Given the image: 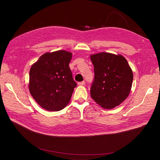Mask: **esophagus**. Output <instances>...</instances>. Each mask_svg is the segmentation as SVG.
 Here are the masks:
<instances>
[{
  "label": "esophagus",
  "instance_id": "1",
  "mask_svg": "<svg viewBox=\"0 0 160 160\" xmlns=\"http://www.w3.org/2000/svg\"><path fill=\"white\" fill-rule=\"evenodd\" d=\"M85 84H86L85 81H82V82H78V86H84Z\"/></svg>",
  "mask_w": 160,
  "mask_h": 160
}]
</instances>
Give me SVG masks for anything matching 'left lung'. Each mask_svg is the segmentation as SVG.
Here are the masks:
<instances>
[{
  "label": "left lung",
  "mask_w": 160,
  "mask_h": 160,
  "mask_svg": "<svg viewBox=\"0 0 160 160\" xmlns=\"http://www.w3.org/2000/svg\"><path fill=\"white\" fill-rule=\"evenodd\" d=\"M95 77L91 97L100 106L112 109L119 106L130 93L133 72L121 55L101 52L91 56Z\"/></svg>",
  "instance_id": "8db88e82"
}]
</instances>
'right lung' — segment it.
<instances>
[{
    "label": "right lung",
    "instance_id": "1",
    "mask_svg": "<svg viewBox=\"0 0 160 160\" xmlns=\"http://www.w3.org/2000/svg\"><path fill=\"white\" fill-rule=\"evenodd\" d=\"M71 58L72 53L58 50L43 54L31 67L30 94L40 106L48 111L63 109L77 86L69 66Z\"/></svg>",
    "mask_w": 160,
    "mask_h": 160
}]
</instances>
